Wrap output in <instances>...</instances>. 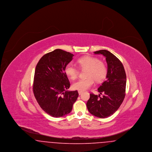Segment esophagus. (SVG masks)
Here are the masks:
<instances>
[{"instance_id": "1", "label": "esophagus", "mask_w": 152, "mask_h": 152, "mask_svg": "<svg viewBox=\"0 0 152 152\" xmlns=\"http://www.w3.org/2000/svg\"><path fill=\"white\" fill-rule=\"evenodd\" d=\"M83 92V91H78V93H79V95L81 94Z\"/></svg>"}]
</instances>
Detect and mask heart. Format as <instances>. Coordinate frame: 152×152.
Segmentation results:
<instances>
[{
	"label": "heart",
	"instance_id": "b5f03b06",
	"mask_svg": "<svg viewBox=\"0 0 152 152\" xmlns=\"http://www.w3.org/2000/svg\"><path fill=\"white\" fill-rule=\"evenodd\" d=\"M77 63L81 69H87L86 76L87 77L78 80L72 84L74 89L84 91L91 87L96 82H101L107 76L108 68L106 64L98 58L92 56H84L77 60ZM66 75L71 80L75 79L79 75V69L72 64L68 63L64 69Z\"/></svg>",
	"mask_w": 152,
	"mask_h": 152
}]
</instances>
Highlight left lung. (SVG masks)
Instances as JSON below:
<instances>
[{
    "instance_id": "left-lung-1",
    "label": "left lung",
    "mask_w": 152,
    "mask_h": 152,
    "mask_svg": "<svg viewBox=\"0 0 152 152\" xmlns=\"http://www.w3.org/2000/svg\"><path fill=\"white\" fill-rule=\"evenodd\" d=\"M94 53L105 57L108 73L107 79L98 88V92L103 94L102 97L91 94L87 107L92 115L104 118L112 115L123 103L126 77L122 63L113 53L105 50L96 51Z\"/></svg>"
}]
</instances>
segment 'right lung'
Segmentation results:
<instances>
[{
	"instance_id": "obj_1",
	"label": "right lung",
	"mask_w": 152,
	"mask_h": 152,
	"mask_svg": "<svg viewBox=\"0 0 152 152\" xmlns=\"http://www.w3.org/2000/svg\"><path fill=\"white\" fill-rule=\"evenodd\" d=\"M73 56L56 49L45 54L36 65L34 94L41 108L52 117H60L69 113L79 96L77 91H66L70 83L64 69Z\"/></svg>"
}]
</instances>
